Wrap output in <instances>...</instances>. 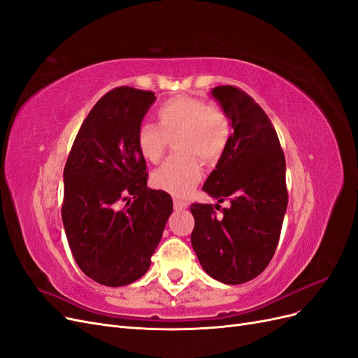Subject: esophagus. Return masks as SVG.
I'll use <instances>...</instances> for the list:
<instances>
[{
	"mask_svg": "<svg viewBox=\"0 0 358 358\" xmlns=\"http://www.w3.org/2000/svg\"><path fill=\"white\" fill-rule=\"evenodd\" d=\"M173 204H175L176 210H185V208H188V206H189L187 201H182V200H179V199H175V200H173Z\"/></svg>",
	"mask_w": 358,
	"mask_h": 358,
	"instance_id": "1",
	"label": "esophagus"
}]
</instances>
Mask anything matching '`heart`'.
Instances as JSON below:
<instances>
[{"mask_svg":"<svg viewBox=\"0 0 358 358\" xmlns=\"http://www.w3.org/2000/svg\"><path fill=\"white\" fill-rule=\"evenodd\" d=\"M157 118L158 126L143 122L138 129V150L148 162L158 163L169 139L178 136L176 150L183 154L157 169L152 182L159 189L187 196L201 179V166L195 155L208 162L222 154L229 136L228 120L217 108L187 96L166 101L157 109Z\"/></svg>","mask_w":358,"mask_h":358,"instance_id":"1","label":"heart"}]
</instances>
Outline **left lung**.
I'll return each mask as SVG.
<instances>
[{"instance_id": "8db88e82", "label": "left lung", "mask_w": 358, "mask_h": 358, "mask_svg": "<svg viewBox=\"0 0 358 358\" xmlns=\"http://www.w3.org/2000/svg\"><path fill=\"white\" fill-rule=\"evenodd\" d=\"M210 94L234 131L203 189L217 200L215 207L224 200L231 206L217 219L210 204H192L191 244L208 275L241 285L275 253L287 208L286 159L273 122L248 93L219 85Z\"/></svg>"}]
</instances>
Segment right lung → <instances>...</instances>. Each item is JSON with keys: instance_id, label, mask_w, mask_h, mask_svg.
<instances>
[{"instance_id": "obj_1", "label": "right lung", "mask_w": 358, "mask_h": 358, "mask_svg": "<svg viewBox=\"0 0 358 358\" xmlns=\"http://www.w3.org/2000/svg\"><path fill=\"white\" fill-rule=\"evenodd\" d=\"M157 97L118 87L97 102L77 134L64 170L62 220L83 273L109 287L146 274L173 212L171 196L148 189L136 133ZM120 201H127L124 209Z\"/></svg>"}]
</instances>
